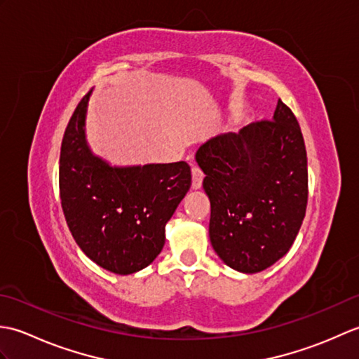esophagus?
<instances>
[{"label":"esophagus","mask_w":359,"mask_h":359,"mask_svg":"<svg viewBox=\"0 0 359 359\" xmlns=\"http://www.w3.org/2000/svg\"><path fill=\"white\" fill-rule=\"evenodd\" d=\"M193 189H199L202 187V182H203V172L199 170L197 166H193Z\"/></svg>","instance_id":"obj_1"}]
</instances>
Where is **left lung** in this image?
<instances>
[{
	"label": "left lung",
	"mask_w": 359,
	"mask_h": 359,
	"mask_svg": "<svg viewBox=\"0 0 359 359\" xmlns=\"http://www.w3.org/2000/svg\"><path fill=\"white\" fill-rule=\"evenodd\" d=\"M211 203L210 241L241 273H259L287 255L306 216L307 152L299 123L278 102L271 120L207 140L196 152Z\"/></svg>",
	"instance_id": "left-lung-1"
}]
</instances>
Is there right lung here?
Wrapping results in <instances>:
<instances>
[{"mask_svg":"<svg viewBox=\"0 0 359 359\" xmlns=\"http://www.w3.org/2000/svg\"><path fill=\"white\" fill-rule=\"evenodd\" d=\"M93 90L81 98L60 152V197L67 226L90 261L116 274L143 270L165 245V225L191 187L187 162L112 166L86 140Z\"/></svg>","mask_w":359,"mask_h":359,"instance_id":"1","label":"right lung"}]
</instances>
